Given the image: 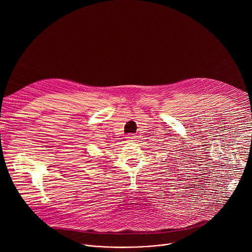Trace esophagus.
Segmentation results:
<instances>
[{"mask_svg": "<svg viewBox=\"0 0 252 252\" xmlns=\"http://www.w3.org/2000/svg\"><path fill=\"white\" fill-rule=\"evenodd\" d=\"M135 135H133V134H128L127 136H126V139H127V141H134L135 140Z\"/></svg>", "mask_w": 252, "mask_h": 252, "instance_id": "esophagus-1", "label": "esophagus"}]
</instances>
